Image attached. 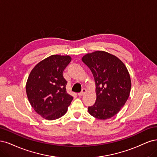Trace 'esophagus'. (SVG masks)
<instances>
[{"instance_id": "34e87169", "label": "esophagus", "mask_w": 157, "mask_h": 157, "mask_svg": "<svg viewBox=\"0 0 157 157\" xmlns=\"http://www.w3.org/2000/svg\"><path fill=\"white\" fill-rule=\"evenodd\" d=\"M86 92H87V90L85 89H83L82 91H81L79 93H78V96L79 97H82V96L84 95L86 93Z\"/></svg>"}]
</instances>
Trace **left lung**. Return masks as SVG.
I'll return each instance as SVG.
<instances>
[{"label":"left lung","mask_w":157,"mask_h":157,"mask_svg":"<svg viewBox=\"0 0 157 157\" xmlns=\"http://www.w3.org/2000/svg\"><path fill=\"white\" fill-rule=\"evenodd\" d=\"M82 60L93 73L96 84L97 99L88 108L89 113L101 120L113 117L130 94L131 80L127 68L117 57L103 51L88 53Z\"/></svg>","instance_id":"left-lung-1"}]
</instances>
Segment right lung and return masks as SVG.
Returning a JSON list of instances; mask_svg holds the SVG:
<instances>
[{
	"mask_svg": "<svg viewBox=\"0 0 157 157\" xmlns=\"http://www.w3.org/2000/svg\"><path fill=\"white\" fill-rule=\"evenodd\" d=\"M68 55H53L38 63L26 84L30 104L38 114L47 120L61 117L73 100L67 93L63 71L71 61Z\"/></svg>",
	"mask_w": 157,
	"mask_h": 157,
	"instance_id": "right-lung-1",
	"label": "right lung"
}]
</instances>
